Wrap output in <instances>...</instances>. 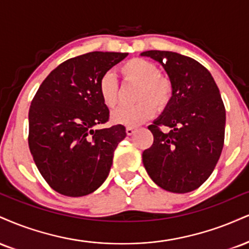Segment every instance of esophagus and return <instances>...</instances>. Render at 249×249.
Segmentation results:
<instances>
[{"label": "esophagus", "instance_id": "esophagus-1", "mask_svg": "<svg viewBox=\"0 0 249 249\" xmlns=\"http://www.w3.org/2000/svg\"><path fill=\"white\" fill-rule=\"evenodd\" d=\"M137 128L136 127H132V126H127L126 127V133L128 134V136H132V134L136 132Z\"/></svg>", "mask_w": 249, "mask_h": 249}]
</instances>
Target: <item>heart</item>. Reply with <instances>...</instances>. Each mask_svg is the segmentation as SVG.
<instances>
[{
	"label": "heart",
	"instance_id": "1",
	"mask_svg": "<svg viewBox=\"0 0 249 249\" xmlns=\"http://www.w3.org/2000/svg\"><path fill=\"white\" fill-rule=\"evenodd\" d=\"M119 71L126 80L139 82L133 106H122L112 112L111 119L116 124L137 126L153 116L157 107L163 109L173 97V83L168 77L159 74L153 62L142 58L127 60L119 67ZM98 92L104 106L113 107L118 102V81L115 74H103L98 81Z\"/></svg>",
	"mask_w": 249,
	"mask_h": 249
}]
</instances>
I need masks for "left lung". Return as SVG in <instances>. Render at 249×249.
I'll list each match as a JSON object with an SVG mask.
<instances>
[{
  "instance_id": "obj_1",
  "label": "left lung",
  "mask_w": 249,
  "mask_h": 249,
  "mask_svg": "<svg viewBox=\"0 0 249 249\" xmlns=\"http://www.w3.org/2000/svg\"><path fill=\"white\" fill-rule=\"evenodd\" d=\"M142 55L163 66L174 88L162 115L148 126L154 140L143 151V166L162 189L190 193L209 178L223 151L226 113L219 89L193 58L157 50Z\"/></svg>"
}]
</instances>
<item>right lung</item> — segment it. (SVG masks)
Segmentation results:
<instances>
[{"label": "right lung", "mask_w": 249, "mask_h": 249, "mask_svg": "<svg viewBox=\"0 0 249 249\" xmlns=\"http://www.w3.org/2000/svg\"><path fill=\"white\" fill-rule=\"evenodd\" d=\"M127 53L90 52L66 60L49 74L29 110V147L39 173L56 193L91 194L106 181L113 152L126 137L109 121L98 81Z\"/></svg>", "instance_id": "1"}]
</instances>
